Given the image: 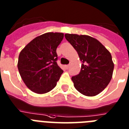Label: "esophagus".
<instances>
[{"mask_svg": "<svg viewBox=\"0 0 129 129\" xmlns=\"http://www.w3.org/2000/svg\"><path fill=\"white\" fill-rule=\"evenodd\" d=\"M69 67H70V65H69V64H68V65H65V68L67 69H68L69 68Z\"/></svg>", "mask_w": 129, "mask_h": 129, "instance_id": "obj_1", "label": "esophagus"}]
</instances>
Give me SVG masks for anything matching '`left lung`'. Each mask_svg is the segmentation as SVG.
Here are the masks:
<instances>
[{
	"mask_svg": "<svg viewBox=\"0 0 129 129\" xmlns=\"http://www.w3.org/2000/svg\"><path fill=\"white\" fill-rule=\"evenodd\" d=\"M65 38L82 62L78 74L72 77L76 90L86 96H95L110 82L114 69L111 55L97 40L85 35L66 34Z\"/></svg>",
	"mask_w": 129,
	"mask_h": 129,
	"instance_id": "1",
	"label": "left lung"
}]
</instances>
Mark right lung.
<instances>
[{"instance_id": "add662e5", "label": "right lung", "mask_w": 129, "mask_h": 129, "mask_svg": "<svg viewBox=\"0 0 129 129\" xmlns=\"http://www.w3.org/2000/svg\"><path fill=\"white\" fill-rule=\"evenodd\" d=\"M62 33L49 32L38 36L21 51L18 69L27 88L37 93H45L55 88L63 71L57 63V47Z\"/></svg>"}]
</instances>
